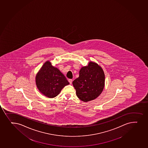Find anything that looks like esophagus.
I'll list each match as a JSON object with an SVG mask.
<instances>
[{"mask_svg":"<svg viewBox=\"0 0 148 148\" xmlns=\"http://www.w3.org/2000/svg\"><path fill=\"white\" fill-rule=\"evenodd\" d=\"M69 82L70 83V84H72V79H69Z\"/></svg>","mask_w":148,"mask_h":148,"instance_id":"34e87169","label":"esophagus"}]
</instances>
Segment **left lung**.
<instances>
[{"mask_svg":"<svg viewBox=\"0 0 148 148\" xmlns=\"http://www.w3.org/2000/svg\"><path fill=\"white\" fill-rule=\"evenodd\" d=\"M105 74L102 67L90 62L88 66L82 67L79 77L73 81L77 97L83 102L93 100L100 95L105 86Z\"/></svg>","mask_w":148,"mask_h":148,"instance_id":"obj_1","label":"left lung"}]
</instances>
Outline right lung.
I'll list each match as a JSON object with an SVG mask.
<instances>
[{
	"label": "right lung",
	"instance_id": "right-lung-1",
	"mask_svg": "<svg viewBox=\"0 0 148 148\" xmlns=\"http://www.w3.org/2000/svg\"><path fill=\"white\" fill-rule=\"evenodd\" d=\"M36 83L40 92L50 98L56 97L65 86L69 84L64 74L49 60L37 73Z\"/></svg>",
	"mask_w": 148,
	"mask_h": 148
}]
</instances>
